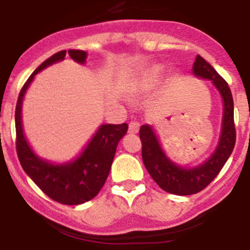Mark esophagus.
I'll list each match as a JSON object with an SVG mask.
<instances>
[{"label":"esophagus","mask_w":250,"mask_h":250,"mask_svg":"<svg viewBox=\"0 0 250 250\" xmlns=\"http://www.w3.org/2000/svg\"><path fill=\"white\" fill-rule=\"evenodd\" d=\"M138 130H139V123L138 122H130L129 123V133H132V134H135V133H138Z\"/></svg>","instance_id":"obj_1"}]
</instances>
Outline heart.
Segmentation results:
<instances>
[{
    "label": "heart",
    "instance_id": "b5f03b06",
    "mask_svg": "<svg viewBox=\"0 0 250 250\" xmlns=\"http://www.w3.org/2000/svg\"><path fill=\"white\" fill-rule=\"evenodd\" d=\"M163 69L162 65L156 64L152 65L151 67H148L144 74H141V76L138 78L137 83H135V89H144V88H147L153 85L155 83L158 82L161 77H162Z\"/></svg>",
    "mask_w": 250,
    "mask_h": 250
}]
</instances>
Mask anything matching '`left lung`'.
Here are the masks:
<instances>
[{
    "label": "left lung",
    "mask_w": 250,
    "mask_h": 250,
    "mask_svg": "<svg viewBox=\"0 0 250 250\" xmlns=\"http://www.w3.org/2000/svg\"><path fill=\"white\" fill-rule=\"evenodd\" d=\"M192 74L201 80L210 81L223 100L220 135L213 153L198 165L180 166L166 153L152 125H141L139 132L143 162L148 174L162 190L179 196L193 195L208 186L229 160L236 143L233 99L228 83L201 55L193 62Z\"/></svg>",
    "instance_id": "left-lung-1"
}]
</instances>
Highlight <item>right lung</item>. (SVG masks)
Segmentation results:
<instances>
[{
    "label": "right lung",
    "mask_w": 250,
    "mask_h": 250,
    "mask_svg": "<svg viewBox=\"0 0 250 250\" xmlns=\"http://www.w3.org/2000/svg\"><path fill=\"white\" fill-rule=\"evenodd\" d=\"M67 54L81 65L87 62L88 54L84 50L70 49ZM65 57L66 50H62L44 60L20 90L16 107L17 152L24 172L48 197L62 204L77 206L94 198L104 186L116 148L127 133L128 125H100L83 150L66 162H50L35 152L22 128V102L35 76L50 65L62 62Z\"/></svg>",
    "instance_id": "obj_1"
}]
</instances>
